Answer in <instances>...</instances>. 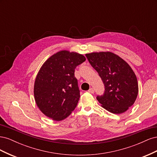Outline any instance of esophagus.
I'll use <instances>...</instances> for the list:
<instances>
[{
	"label": "esophagus",
	"instance_id": "esophagus-1",
	"mask_svg": "<svg viewBox=\"0 0 157 157\" xmlns=\"http://www.w3.org/2000/svg\"><path fill=\"white\" fill-rule=\"evenodd\" d=\"M88 92L91 93V94H94V88H90L88 90Z\"/></svg>",
	"mask_w": 157,
	"mask_h": 157
}]
</instances>
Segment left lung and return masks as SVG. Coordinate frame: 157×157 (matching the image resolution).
Here are the masks:
<instances>
[{
    "label": "left lung",
    "mask_w": 157,
    "mask_h": 157,
    "mask_svg": "<svg viewBox=\"0 0 157 157\" xmlns=\"http://www.w3.org/2000/svg\"><path fill=\"white\" fill-rule=\"evenodd\" d=\"M86 56L105 86L103 94L96 97L98 101L112 113L126 111L134 103L138 94L136 76L130 66L109 52H94Z\"/></svg>",
    "instance_id": "obj_1"
}]
</instances>
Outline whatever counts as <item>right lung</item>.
Here are the masks:
<instances>
[{"mask_svg":"<svg viewBox=\"0 0 157 157\" xmlns=\"http://www.w3.org/2000/svg\"><path fill=\"white\" fill-rule=\"evenodd\" d=\"M85 60L82 54L63 50L42 65L35 79L34 96L38 107L46 116L62 121L77 107L80 90L75 69Z\"/></svg>","mask_w":157,"mask_h":157,"instance_id":"right-lung-1","label":"right lung"}]
</instances>
